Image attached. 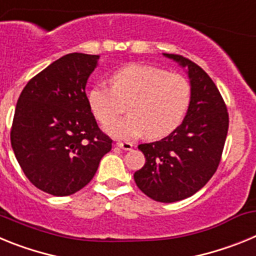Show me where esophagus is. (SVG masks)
Wrapping results in <instances>:
<instances>
[{
	"mask_svg": "<svg viewBox=\"0 0 256 256\" xmlns=\"http://www.w3.org/2000/svg\"><path fill=\"white\" fill-rule=\"evenodd\" d=\"M116 146H118V148H123V150H126V151H130V150H132V148H133L132 142H126V141H118Z\"/></svg>",
	"mask_w": 256,
	"mask_h": 256,
	"instance_id": "1",
	"label": "esophagus"
}]
</instances>
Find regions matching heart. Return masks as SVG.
Instances as JSON below:
<instances>
[{
	"label": "heart",
	"instance_id": "b5f03b06",
	"mask_svg": "<svg viewBox=\"0 0 256 256\" xmlns=\"http://www.w3.org/2000/svg\"><path fill=\"white\" fill-rule=\"evenodd\" d=\"M108 82L112 88L100 84L88 92V104L97 120L109 122L105 130L116 138L165 137L182 123L191 102V84L186 76L151 65H126ZM123 103L128 104L130 115L113 121L124 110Z\"/></svg>",
	"mask_w": 256,
	"mask_h": 256
}]
</instances>
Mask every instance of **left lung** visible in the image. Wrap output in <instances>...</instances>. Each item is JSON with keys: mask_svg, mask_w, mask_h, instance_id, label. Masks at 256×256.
Instances as JSON below:
<instances>
[{"mask_svg": "<svg viewBox=\"0 0 256 256\" xmlns=\"http://www.w3.org/2000/svg\"><path fill=\"white\" fill-rule=\"evenodd\" d=\"M188 69L191 102L183 123L160 141L140 144L146 162L134 173L144 195L159 202H176L201 190L218 169L230 118L216 83L188 58L164 54Z\"/></svg>", "mask_w": 256, "mask_h": 256, "instance_id": "8db88e82", "label": "left lung"}]
</instances>
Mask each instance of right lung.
Instances as JSON below:
<instances>
[{
    "label": "right lung",
    "instance_id": "add662e5",
    "mask_svg": "<svg viewBox=\"0 0 256 256\" xmlns=\"http://www.w3.org/2000/svg\"><path fill=\"white\" fill-rule=\"evenodd\" d=\"M100 56L68 54L34 76L18 100L11 146L30 183L69 196L91 182L112 140L97 126L86 94Z\"/></svg>",
    "mask_w": 256,
    "mask_h": 256
}]
</instances>
